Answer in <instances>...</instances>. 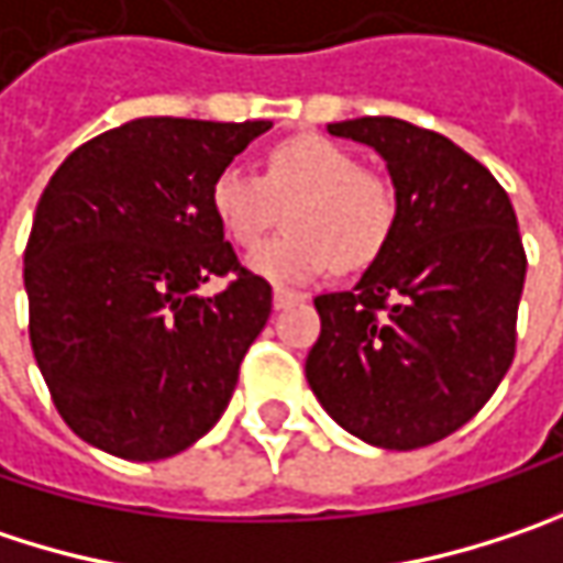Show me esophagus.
Wrapping results in <instances>:
<instances>
[{"label":"esophagus","instance_id":"34e87169","mask_svg":"<svg viewBox=\"0 0 563 563\" xmlns=\"http://www.w3.org/2000/svg\"><path fill=\"white\" fill-rule=\"evenodd\" d=\"M272 301H275V310H285V307H291V303L303 301V295L291 291V288H275V291H272Z\"/></svg>","mask_w":563,"mask_h":563}]
</instances>
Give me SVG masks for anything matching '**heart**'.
<instances>
[{"mask_svg":"<svg viewBox=\"0 0 563 563\" xmlns=\"http://www.w3.org/2000/svg\"><path fill=\"white\" fill-rule=\"evenodd\" d=\"M288 205V230L265 240L246 265L268 282H310L330 265L362 268L387 246L397 221L394 188L365 173L358 156L320 134L268 153L265 176L230 163L211 181V208L240 246H253Z\"/></svg>","mask_w":563,"mask_h":563,"instance_id":"1","label":"heart"}]
</instances>
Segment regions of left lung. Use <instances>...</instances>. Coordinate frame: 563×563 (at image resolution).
<instances>
[{
	"label": "left lung",
	"mask_w": 563,
	"mask_h": 563,
	"mask_svg": "<svg viewBox=\"0 0 563 563\" xmlns=\"http://www.w3.org/2000/svg\"><path fill=\"white\" fill-rule=\"evenodd\" d=\"M372 146L397 198L390 240L355 288L313 298L307 384L345 432L410 452L462 429L516 352L526 250L500 181L400 118L327 124Z\"/></svg>",
	"instance_id": "8db88e82"
}]
</instances>
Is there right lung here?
I'll list each match as a JSON object with an SVG mask.
<instances>
[{
	"label": "right lung",
	"mask_w": 563,
	"mask_h": 563,
	"mask_svg": "<svg viewBox=\"0 0 563 563\" xmlns=\"http://www.w3.org/2000/svg\"><path fill=\"white\" fill-rule=\"evenodd\" d=\"M268 128L137 118L47 181L24 250L31 349L82 442L159 462L221 420L272 288L223 240L211 181ZM230 271L221 296L197 295Z\"/></svg>",
	"instance_id": "right-lung-1"
}]
</instances>
